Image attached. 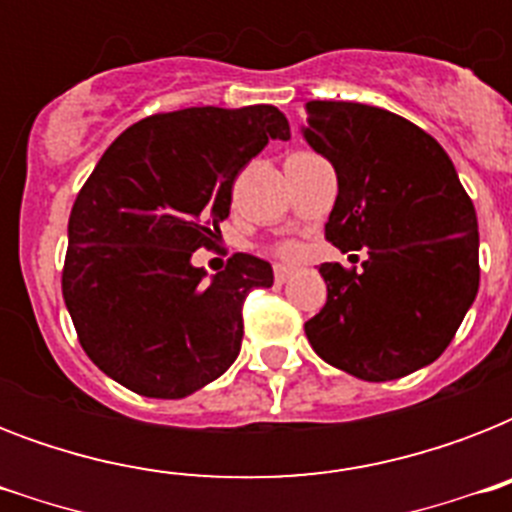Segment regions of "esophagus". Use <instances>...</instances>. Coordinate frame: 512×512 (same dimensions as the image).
I'll return each mask as SVG.
<instances>
[{"instance_id":"esophagus-1","label":"esophagus","mask_w":512,"mask_h":512,"mask_svg":"<svg viewBox=\"0 0 512 512\" xmlns=\"http://www.w3.org/2000/svg\"><path fill=\"white\" fill-rule=\"evenodd\" d=\"M292 273H295V268H292V265L279 263L276 268H273V276H276V281H279V284H284V281H287Z\"/></svg>"}]
</instances>
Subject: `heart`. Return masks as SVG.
I'll return each mask as SVG.
<instances>
[{
	"label": "heart",
	"mask_w": 512,
	"mask_h": 512,
	"mask_svg": "<svg viewBox=\"0 0 512 512\" xmlns=\"http://www.w3.org/2000/svg\"><path fill=\"white\" fill-rule=\"evenodd\" d=\"M279 255H295V244H281Z\"/></svg>",
	"instance_id": "1"
}]
</instances>
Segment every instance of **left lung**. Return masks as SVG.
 <instances>
[{
	"label": "left lung",
	"mask_w": 512,
	"mask_h": 512,
	"mask_svg": "<svg viewBox=\"0 0 512 512\" xmlns=\"http://www.w3.org/2000/svg\"><path fill=\"white\" fill-rule=\"evenodd\" d=\"M305 140L337 172L324 236L369 247L356 268L324 263L327 305L305 335L327 364L388 382L433 364L478 292L473 201L436 138L385 108L311 100Z\"/></svg>",
	"instance_id": "obj_1"
}]
</instances>
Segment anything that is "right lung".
<instances>
[{"label": "right lung", "instance_id": "right-lung-1", "mask_svg": "<svg viewBox=\"0 0 512 512\" xmlns=\"http://www.w3.org/2000/svg\"><path fill=\"white\" fill-rule=\"evenodd\" d=\"M268 140H289L276 106L183 108L140 119L100 156L68 217L63 300L84 353L132 393L183 398L236 361L241 308L273 268L236 255L204 281L233 180Z\"/></svg>", "mask_w": 512, "mask_h": 512}]
</instances>
